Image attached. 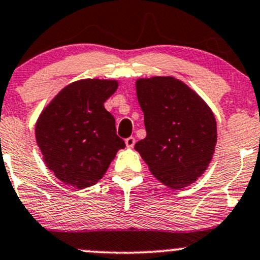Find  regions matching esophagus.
I'll use <instances>...</instances> for the list:
<instances>
[{
    "label": "esophagus",
    "mask_w": 260,
    "mask_h": 260,
    "mask_svg": "<svg viewBox=\"0 0 260 260\" xmlns=\"http://www.w3.org/2000/svg\"><path fill=\"white\" fill-rule=\"evenodd\" d=\"M135 143H136L135 137H128L127 140H125V146H127L128 148H133Z\"/></svg>",
    "instance_id": "34e87169"
}]
</instances>
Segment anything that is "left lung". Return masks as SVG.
<instances>
[{
  "instance_id": "obj_1",
  "label": "left lung",
  "mask_w": 260,
  "mask_h": 260,
  "mask_svg": "<svg viewBox=\"0 0 260 260\" xmlns=\"http://www.w3.org/2000/svg\"><path fill=\"white\" fill-rule=\"evenodd\" d=\"M136 90L147 132L136 143V151L164 185L175 190L191 185L205 172L214 154V113L176 78L138 79Z\"/></svg>"
}]
</instances>
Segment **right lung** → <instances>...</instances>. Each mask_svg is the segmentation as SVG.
I'll return each instance as SVG.
<instances>
[{"instance_id": "1", "label": "right lung", "mask_w": 260, "mask_h": 260, "mask_svg": "<svg viewBox=\"0 0 260 260\" xmlns=\"http://www.w3.org/2000/svg\"><path fill=\"white\" fill-rule=\"evenodd\" d=\"M115 80L83 79L59 91L36 122V142L46 166L67 185L84 188L104 176L124 141L104 102Z\"/></svg>"}]
</instances>
